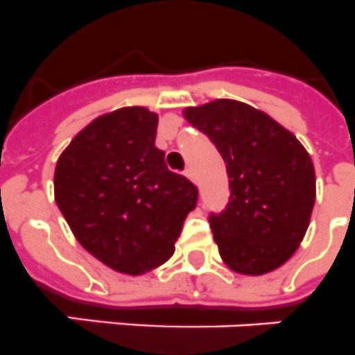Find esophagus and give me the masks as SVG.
Wrapping results in <instances>:
<instances>
[{"label":"esophagus","instance_id":"esophagus-1","mask_svg":"<svg viewBox=\"0 0 355 355\" xmlns=\"http://www.w3.org/2000/svg\"><path fill=\"white\" fill-rule=\"evenodd\" d=\"M184 175H186V177L189 178V180H191V182H195V180H196L195 171H193V168H186V171H184Z\"/></svg>","mask_w":355,"mask_h":355}]
</instances>
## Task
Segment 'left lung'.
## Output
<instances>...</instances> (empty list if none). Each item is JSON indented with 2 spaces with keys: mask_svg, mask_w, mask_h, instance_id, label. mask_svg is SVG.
<instances>
[{
  "mask_svg": "<svg viewBox=\"0 0 355 355\" xmlns=\"http://www.w3.org/2000/svg\"><path fill=\"white\" fill-rule=\"evenodd\" d=\"M222 155L231 196L209 223L234 272L260 276L296 252L311 222L315 175L311 155L265 112L233 99L184 110Z\"/></svg>",
  "mask_w": 355,
  "mask_h": 355,
  "instance_id": "left-lung-1",
  "label": "left lung"
}]
</instances>
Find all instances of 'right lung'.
Returning a JSON list of instances; mask_svg holds the SVG:
<instances>
[{"label":"right lung","mask_w":355,"mask_h":355,"mask_svg":"<svg viewBox=\"0 0 355 355\" xmlns=\"http://www.w3.org/2000/svg\"><path fill=\"white\" fill-rule=\"evenodd\" d=\"M159 115L142 106L101 115L61 153L55 204L77 242L117 272L168 261L198 189L155 146Z\"/></svg>","instance_id":"1"}]
</instances>
